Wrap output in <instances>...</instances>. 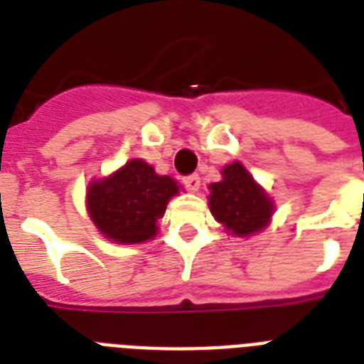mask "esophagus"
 I'll list each match as a JSON object with an SVG mask.
<instances>
[{"label":"esophagus","instance_id":"esophagus-1","mask_svg":"<svg viewBox=\"0 0 364 364\" xmlns=\"http://www.w3.org/2000/svg\"><path fill=\"white\" fill-rule=\"evenodd\" d=\"M183 183H185V187H187L191 193H196V191L200 188V176H198V173L187 176L185 179H183Z\"/></svg>","mask_w":364,"mask_h":364}]
</instances>
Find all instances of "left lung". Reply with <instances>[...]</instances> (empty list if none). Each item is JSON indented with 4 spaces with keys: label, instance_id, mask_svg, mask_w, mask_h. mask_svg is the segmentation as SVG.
<instances>
[{
    "label": "left lung",
    "instance_id": "obj_1",
    "mask_svg": "<svg viewBox=\"0 0 364 364\" xmlns=\"http://www.w3.org/2000/svg\"><path fill=\"white\" fill-rule=\"evenodd\" d=\"M223 179L210 185V211L232 236H251L268 227L274 202L240 162L223 168Z\"/></svg>",
    "mask_w": 364,
    "mask_h": 364
}]
</instances>
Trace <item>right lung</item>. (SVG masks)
Wrapping results in <instances>:
<instances>
[{"instance_id":"right-lung-1","label":"right lung","mask_w":364,"mask_h":364,"mask_svg":"<svg viewBox=\"0 0 364 364\" xmlns=\"http://www.w3.org/2000/svg\"><path fill=\"white\" fill-rule=\"evenodd\" d=\"M177 193V181L159 176L145 160L132 159L109 177L88 183V217L111 242H147L156 236L159 219Z\"/></svg>"}]
</instances>
